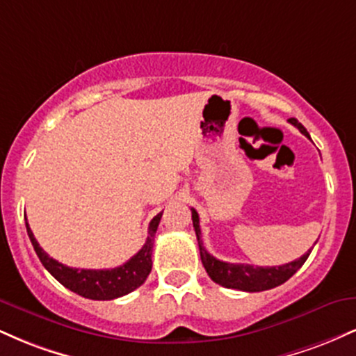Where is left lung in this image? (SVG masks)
I'll return each instance as SVG.
<instances>
[{
  "label": "left lung",
  "mask_w": 356,
  "mask_h": 356,
  "mask_svg": "<svg viewBox=\"0 0 356 356\" xmlns=\"http://www.w3.org/2000/svg\"><path fill=\"white\" fill-rule=\"evenodd\" d=\"M289 124H293L300 130L303 136L309 138L308 130L305 129L296 118H289ZM192 211V224H194L195 236H197V244L199 251H201V261L206 268L207 275L214 283H218L224 288H232L239 289V291H248V293H256V291H266V289L276 288V286L283 284L284 281H288L295 273L305 264V261L308 259L309 249L306 254H303L298 259L291 261V263H286L283 266H251V264H234V263H226V261L216 259L214 256L209 254L206 251L202 244L201 238V227H199V214L195 209Z\"/></svg>",
  "instance_id": "1"
}]
</instances>
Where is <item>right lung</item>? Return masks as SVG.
Returning <instances> with one entry per match:
<instances>
[{
  "label": "right lung",
  "instance_id": "right-lung-1",
  "mask_svg": "<svg viewBox=\"0 0 356 356\" xmlns=\"http://www.w3.org/2000/svg\"><path fill=\"white\" fill-rule=\"evenodd\" d=\"M162 212H159L155 218L150 220L149 224V236H147L145 244L142 246L140 251L136 256L130 257L125 264L113 269H76L68 268L65 264L58 263L53 259L40 248L38 241L35 239L33 232H31L30 226L26 222L28 238H30L31 244H33L35 252L38 254L40 261L48 273L60 281L65 288L70 291L76 293V295L88 298V300H115V298L125 296L137 289L138 286L144 284V281L149 276L150 269H152V248H154V238L157 232L159 222H161Z\"/></svg>",
  "mask_w": 356,
  "mask_h": 356
}]
</instances>
